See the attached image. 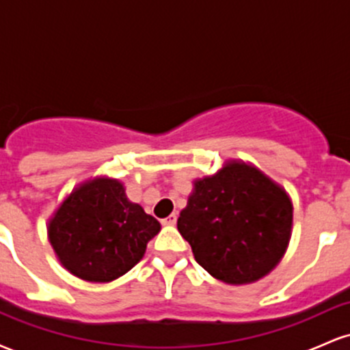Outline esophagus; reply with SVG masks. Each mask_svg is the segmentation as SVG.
I'll return each instance as SVG.
<instances>
[{
  "label": "esophagus",
  "instance_id": "obj_1",
  "mask_svg": "<svg viewBox=\"0 0 350 350\" xmlns=\"http://www.w3.org/2000/svg\"><path fill=\"white\" fill-rule=\"evenodd\" d=\"M176 220H178V214H171V215H167L166 219H163L161 222H163V226H174Z\"/></svg>",
  "mask_w": 350,
  "mask_h": 350
}]
</instances>
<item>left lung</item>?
Returning a JSON list of instances; mask_svg holds the SVG:
<instances>
[{
    "instance_id": "left-lung-1",
    "label": "left lung",
    "mask_w": 350,
    "mask_h": 350,
    "mask_svg": "<svg viewBox=\"0 0 350 350\" xmlns=\"http://www.w3.org/2000/svg\"><path fill=\"white\" fill-rule=\"evenodd\" d=\"M291 226L286 191L243 161H228L214 176L194 180L178 219L196 262L228 284L268 275L286 252Z\"/></svg>"
}]
</instances>
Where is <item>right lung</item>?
Masks as SVG:
<instances>
[{"label": "right lung", "instance_id": "add662e5", "mask_svg": "<svg viewBox=\"0 0 350 350\" xmlns=\"http://www.w3.org/2000/svg\"><path fill=\"white\" fill-rule=\"evenodd\" d=\"M159 230L158 220L130 202L123 184L110 178L75 187L47 226L62 267L92 283H108L130 271Z\"/></svg>", "mask_w": 350, "mask_h": 350}]
</instances>
